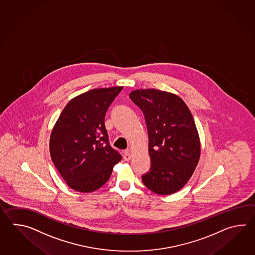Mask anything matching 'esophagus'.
<instances>
[{
  "instance_id": "1",
  "label": "esophagus",
  "mask_w": 255,
  "mask_h": 255,
  "mask_svg": "<svg viewBox=\"0 0 255 255\" xmlns=\"http://www.w3.org/2000/svg\"><path fill=\"white\" fill-rule=\"evenodd\" d=\"M123 157H124V159H125L126 161H128L130 158H131V154H130V152L128 151V150H125V151H124Z\"/></svg>"
}]
</instances>
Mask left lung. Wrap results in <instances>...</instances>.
Masks as SVG:
<instances>
[{
    "mask_svg": "<svg viewBox=\"0 0 255 255\" xmlns=\"http://www.w3.org/2000/svg\"><path fill=\"white\" fill-rule=\"evenodd\" d=\"M129 98L143 112L148 134L151 166L142 181L157 194H173L188 182L200 159L201 143L193 117L172 93L139 89L130 93Z\"/></svg>",
    "mask_w": 255,
    "mask_h": 255,
    "instance_id": "8db88e82",
    "label": "left lung"
}]
</instances>
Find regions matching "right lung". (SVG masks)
Wrapping results in <instances>:
<instances>
[{
    "mask_svg": "<svg viewBox=\"0 0 255 255\" xmlns=\"http://www.w3.org/2000/svg\"><path fill=\"white\" fill-rule=\"evenodd\" d=\"M122 87L92 89L70 100L50 136V154L66 184L92 192L109 180L122 156L109 144L105 117Z\"/></svg>",
    "mask_w": 255,
    "mask_h": 255,
    "instance_id": "right-lung-1",
    "label": "right lung"
}]
</instances>
